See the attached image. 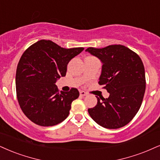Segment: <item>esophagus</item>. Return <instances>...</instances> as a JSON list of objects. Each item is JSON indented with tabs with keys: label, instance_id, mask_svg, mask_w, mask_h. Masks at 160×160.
Listing matches in <instances>:
<instances>
[{
	"label": "esophagus",
	"instance_id": "obj_1",
	"mask_svg": "<svg viewBox=\"0 0 160 160\" xmlns=\"http://www.w3.org/2000/svg\"><path fill=\"white\" fill-rule=\"evenodd\" d=\"M80 96H88V93L84 91H80Z\"/></svg>",
	"mask_w": 160,
	"mask_h": 160
}]
</instances>
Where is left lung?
<instances>
[{
    "label": "left lung",
    "instance_id": "obj_1",
    "mask_svg": "<svg viewBox=\"0 0 160 160\" xmlns=\"http://www.w3.org/2000/svg\"><path fill=\"white\" fill-rule=\"evenodd\" d=\"M102 63L98 84L110 93L97 98V104L88 109L96 123L116 129L129 123L141 107L145 91V68L137 53L123 45H109L85 50Z\"/></svg>",
    "mask_w": 160,
    "mask_h": 160
}]
</instances>
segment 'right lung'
Listing matches in <instances>:
<instances>
[{"label":"right lung","mask_w":160,"mask_h":160,"mask_svg":"<svg viewBox=\"0 0 160 160\" xmlns=\"http://www.w3.org/2000/svg\"><path fill=\"white\" fill-rule=\"evenodd\" d=\"M83 50V47L65 49L52 41L41 40L23 52L15 76L17 98L23 113L35 124L53 126L68 116L79 92L72 88L59 93L56 83L66 76L71 59Z\"/></svg>","instance_id":"right-lung-1"}]
</instances>
